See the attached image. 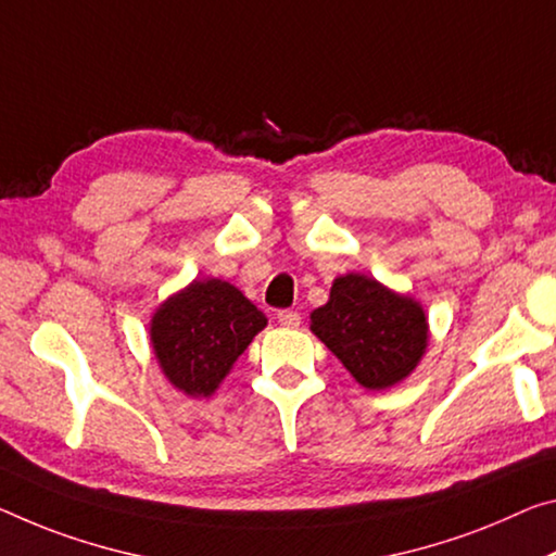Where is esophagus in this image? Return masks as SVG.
<instances>
[{
  "instance_id": "esophagus-1",
  "label": "esophagus",
  "mask_w": 556,
  "mask_h": 556,
  "mask_svg": "<svg viewBox=\"0 0 556 556\" xmlns=\"http://www.w3.org/2000/svg\"><path fill=\"white\" fill-rule=\"evenodd\" d=\"M277 321L285 326V329H296L299 324H302V316H299V312H292V309H285L277 314Z\"/></svg>"
}]
</instances>
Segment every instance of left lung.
<instances>
[{"mask_svg":"<svg viewBox=\"0 0 556 556\" xmlns=\"http://www.w3.org/2000/svg\"><path fill=\"white\" fill-rule=\"evenodd\" d=\"M309 319L314 337L368 391L405 381L426 356L430 339L420 302L358 271L333 279L329 302Z\"/></svg>","mask_w":556,"mask_h":556,"instance_id":"obj_1","label":"left lung"}]
</instances>
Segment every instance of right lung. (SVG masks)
Masks as SVG:
<instances>
[{"label":"right lung","instance_id":"add662e5","mask_svg":"<svg viewBox=\"0 0 556 556\" xmlns=\"http://www.w3.org/2000/svg\"><path fill=\"white\" fill-rule=\"evenodd\" d=\"M267 326L240 289L225 279H192L153 312L151 346L173 389L210 399L235 361Z\"/></svg>","mask_w":556,"mask_h":556}]
</instances>
